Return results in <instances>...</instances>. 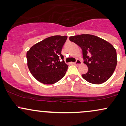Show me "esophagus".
I'll list each match as a JSON object with an SVG mask.
<instances>
[{
  "label": "esophagus",
  "instance_id": "1",
  "mask_svg": "<svg viewBox=\"0 0 126 126\" xmlns=\"http://www.w3.org/2000/svg\"><path fill=\"white\" fill-rule=\"evenodd\" d=\"M73 64L75 65H80L82 64V62L79 60H77L76 62L73 63Z\"/></svg>",
  "mask_w": 126,
  "mask_h": 126
}]
</instances>
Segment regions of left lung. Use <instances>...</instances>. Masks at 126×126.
I'll list each match as a JSON object with an SVG mask.
<instances>
[{"mask_svg":"<svg viewBox=\"0 0 126 126\" xmlns=\"http://www.w3.org/2000/svg\"><path fill=\"white\" fill-rule=\"evenodd\" d=\"M82 48L83 63L88 71L82 75L86 81L93 84H101L111 77L117 66V53L110 43L103 39L90 35L82 34L69 38Z\"/></svg>","mask_w":126,"mask_h":126,"instance_id":"1","label":"left lung"}]
</instances>
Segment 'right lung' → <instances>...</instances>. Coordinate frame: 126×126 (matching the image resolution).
<instances>
[{
  "mask_svg": "<svg viewBox=\"0 0 126 126\" xmlns=\"http://www.w3.org/2000/svg\"><path fill=\"white\" fill-rule=\"evenodd\" d=\"M67 36L54 35L39 42L27 53L28 67L39 82L53 84L64 76L68 66L62 54Z\"/></svg>",
  "mask_w": 126,
  "mask_h": 126,
  "instance_id": "right-lung-1",
  "label": "right lung"
}]
</instances>
